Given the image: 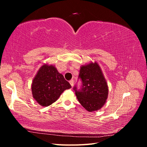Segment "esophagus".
Instances as JSON below:
<instances>
[{"label":"esophagus","instance_id":"1","mask_svg":"<svg viewBox=\"0 0 147 147\" xmlns=\"http://www.w3.org/2000/svg\"><path fill=\"white\" fill-rule=\"evenodd\" d=\"M69 83H70V85H71V86H73V85H74V80H70L69 81Z\"/></svg>","mask_w":147,"mask_h":147}]
</instances>
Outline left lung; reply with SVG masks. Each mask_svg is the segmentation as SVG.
I'll return each instance as SVG.
<instances>
[{
	"label": "left lung",
	"mask_w": 147,
	"mask_h": 147,
	"mask_svg": "<svg viewBox=\"0 0 147 147\" xmlns=\"http://www.w3.org/2000/svg\"><path fill=\"white\" fill-rule=\"evenodd\" d=\"M78 80L82 85L73 87L79 102L89 112L98 110L106 101L108 86L98 64L90 63L81 67Z\"/></svg>",
	"instance_id": "8db88e82"
}]
</instances>
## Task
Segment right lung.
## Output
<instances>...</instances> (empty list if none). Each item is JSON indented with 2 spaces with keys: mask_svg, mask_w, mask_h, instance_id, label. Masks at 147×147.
<instances>
[{
  "mask_svg": "<svg viewBox=\"0 0 147 147\" xmlns=\"http://www.w3.org/2000/svg\"><path fill=\"white\" fill-rule=\"evenodd\" d=\"M71 86L53 65H43L33 80V98L40 105L49 106L59 98L64 90Z\"/></svg>",
  "mask_w": 147,
  "mask_h": 147,
  "instance_id": "1",
  "label": "right lung"
}]
</instances>
